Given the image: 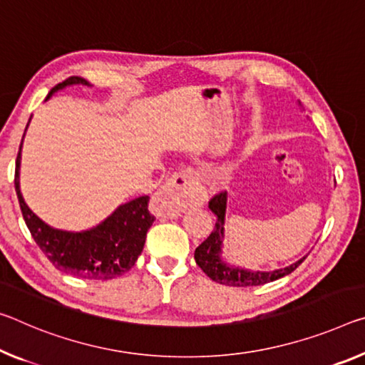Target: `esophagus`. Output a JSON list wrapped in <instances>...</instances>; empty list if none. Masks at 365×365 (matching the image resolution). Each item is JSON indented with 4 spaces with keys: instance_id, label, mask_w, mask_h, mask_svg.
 <instances>
[{
    "instance_id": "1",
    "label": "esophagus",
    "mask_w": 365,
    "mask_h": 365,
    "mask_svg": "<svg viewBox=\"0 0 365 365\" xmlns=\"http://www.w3.org/2000/svg\"><path fill=\"white\" fill-rule=\"evenodd\" d=\"M205 195L193 170L173 173L151 200V211L158 217H178L187 207L200 206Z\"/></svg>"
}]
</instances>
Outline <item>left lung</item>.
<instances>
[{
    "label": "left lung",
    "mask_w": 365,
    "mask_h": 365,
    "mask_svg": "<svg viewBox=\"0 0 365 365\" xmlns=\"http://www.w3.org/2000/svg\"><path fill=\"white\" fill-rule=\"evenodd\" d=\"M210 210L216 214L217 221L214 225V230L210 237L195 250L196 264L205 271L206 276H210L212 281L219 282L224 286L234 287H250V286H262L266 282L276 281L279 277L291 274L297 266L304 262L307 255L302 257L299 262L286 266V268L274 269V271H250L239 268L225 263L222 259V248H224V224H225V210H227V193L222 192L214 196L210 201Z\"/></svg>",
    "instance_id": "1"
}]
</instances>
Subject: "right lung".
I'll list each match as a JSON object with an SVG mask.
<instances>
[{
  "instance_id": "1",
  "label": "right lung",
  "mask_w": 365,
  "mask_h": 365,
  "mask_svg": "<svg viewBox=\"0 0 365 365\" xmlns=\"http://www.w3.org/2000/svg\"><path fill=\"white\" fill-rule=\"evenodd\" d=\"M73 84L91 86L84 78L71 76L56 84L45 101H48L55 92ZM21 149L22 143L16 159L14 187L17 200H19L22 216L34 240L55 268L63 273L84 277V279L99 281L113 279L131 269L138 257L141 255L146 234L155 219L148 210L149 196H140L128 203L120 205L101 224L83 232H69V230L50 227L22 198L19 187Z\"/></svg>"
}]
</instances>
